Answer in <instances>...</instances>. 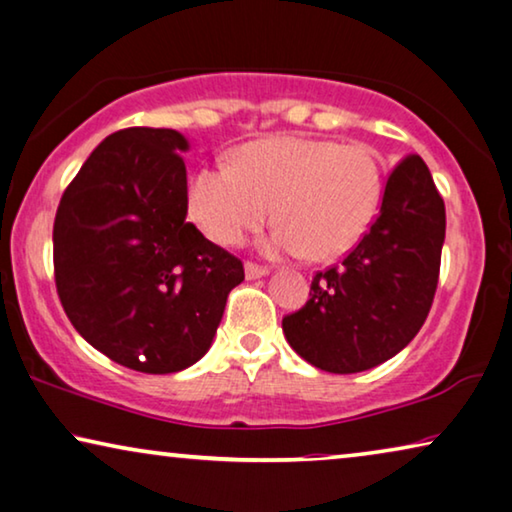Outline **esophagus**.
<instances>
[{
  "instance_id": "1",
  "label": "esophagus",
  "mask_w": 512,
  "mask_h": 512,
  "mask_svg": "<svg viewBox=\"0 0 512 512\" xmlns=\"http://www.w3.org/2000/svg\"><path fill=\"white\" fill-rule=\"evenodd\" d=\"M265 274H268V268H261L256 263H244V277L247 279H261Z\"/></svg>"
}]
</instances>
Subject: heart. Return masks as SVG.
<instances>
[{
  "label": "heart",
  "mask_w": 512,
  "mask_h": 512,
  "mask_svg": "<svg viewBox=\"0 0 512 512\" xmlns=\"http://www.w3.org/2000/svg\"><path fill=\"white\" fill-rule=\"evenodd\" d=\"M383 196L379 154L362 143L274 136L244 145L233 166H207L189 184L198 228L221 247H238L270 219V254L332 261L374 224Z\"/></svg>",
  "instance_id": "b5f03b06"
}]
</instances>
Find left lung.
I'll return each mask as SVG.
<instances>
[{
	"label": "left lung",
	"mask_w": 512,
	"mask_h": 512,
	"mask_svg": "<svg viewBox=\"0 0 512 512\" xmlns=\"http://www.w3.org/2000/svg\"><path fill=\"white\" fill-rule=\"evenodd\" d=\"M446 205L418 154L385 182L381 212L342 265L316 272L307 305L284 316L286 342L330 374L390 360L418 335L439 284Z\"/></svg>",
	"instance_id": "left-lung-1"
}]
</instances>
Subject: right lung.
I'll use <instances>...</instances> for the list:
<instances>
[{
	"label": "right lung",
	"instance_id": "add662e5",
	"mask_svg": "<svg viewBox=\"0 0 512 512\" xmlns=\"http://www.w3.org/2000/svg\"><path fill=\"white\" fill-rule=\"evenodd\" d=\"M187 138L110 133L59 201L55 284L85 342L145 374L182 372L212 346L240 258L187 221Z\"/></svg>",
	"mask_w": 512,
	"mask_h": 512
}]
</instances>
